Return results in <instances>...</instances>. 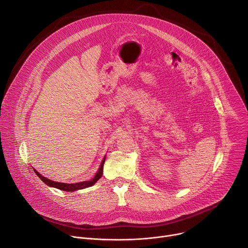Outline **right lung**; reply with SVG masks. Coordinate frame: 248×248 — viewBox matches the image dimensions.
Masks as SVG:
<instances>
[{"label": "right lung", "instance_id": "obj_1", "mask_svg": "<svg viewBox=\"0 0 248 248\" xmlns=\"http://www.w3.org/2000/svg\"><path fill=\"white\" fill-rule=\"evenodd\" d=\"M104 161H105V158L102 160V163H101V166H100V169H99L98 172L96 173V175H95L91 181H85V182L75 183V184H65V183L54 182V181H51V180L46 178L45 176L41 175L36 170H34V171H35V173L41 178V180H42L45 184H46L47 186L54 187V188H57V189H59V190H63V191H66V192H73V191H76V190H80V189H85V188L91 187V186H93V184H95V183L99 180V178L102 176Z\"/></svg>", "mask_w": 248, "mask_h": 248}]
</instances>
